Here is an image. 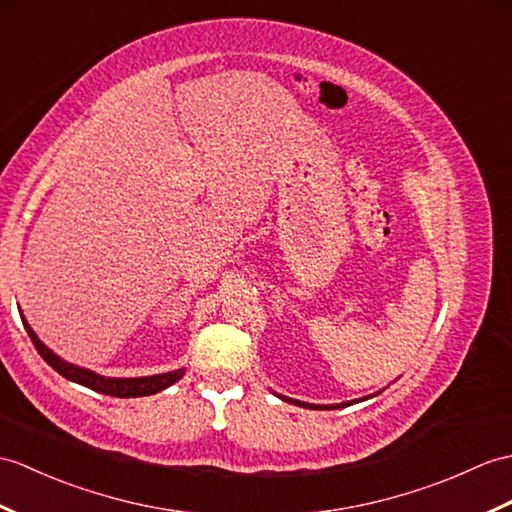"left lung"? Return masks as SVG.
<instances>
[{
  "instance_id": "obj_1",
  "label": "left lung",
  "mask_w": 512,
  "mask_h": 512,
  "mask_svg": "<svg viewBox=\"0 0 512 512\" xmlns=\"http://www.w3.org/2000/svg\"><path fill=\"white\" fill-rule=\"evenodd\" d=\"M379 392H382V390H379ZM379 392H375V395H379ZM275 395H277L279 399H283V401L294 403V406L310 408V410H338V408H347V406H351V403H358V401H364V399H371V397H375V395H368V397H364V399H353V401H344V403H331V406H320V403H305V401L292 399V397H283V395H279V392H275Z\"/></svg>"
}]
</instances>
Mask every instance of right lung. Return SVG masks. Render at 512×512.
Wrapping results in <instances>:
<instances>
[{
    "instance_id": "add662e5",
    "label": "right lung",
    "mask_w": 512,
    "mask_h": 512,
    "mask_svg": "<svg viewBox=\"0 0 512 512\" xmlns=\"http://www.w3.org/2000/svg\"><path fill=\"white\" fill-rule=\"evenodd\" d=\"M21 320H23V327H26L32 344L41 353V358L50 364L58 375H63L65 379H69V382H76V384L87 386L95 392H102V395L122 397V399L157 395V392L170 388L185 375V368H176V371H170V373H159V375H148V377H104L100 373L89 371V368H82L78 364H71V362L63 360L61 355H56L50 347H45V344L39 340V336L34 334V329L28 325V320L23 318V314H21Z\"/></svg>"
}]
</instances>
